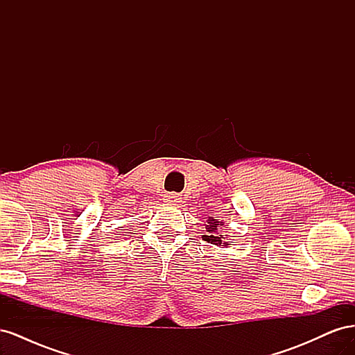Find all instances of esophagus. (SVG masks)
<instances>
[{
  "label": "esophagus",
  "mask_w": 355,
  "mask_h": 355,
  "mask_svg": "<svg viewBox=\"0 0 355 355\" xmlns=\"http://www.w3.org/2000/svg\"><path fill=\"white\" fill-rule=\"evenodd\" d=\"M180 200H182L180 196L176 194V192H168V194L164 196V201L168 204H178V202H180Z\"/></svg>",
  "instance_id": "esophagus-1"
}]
</instances>
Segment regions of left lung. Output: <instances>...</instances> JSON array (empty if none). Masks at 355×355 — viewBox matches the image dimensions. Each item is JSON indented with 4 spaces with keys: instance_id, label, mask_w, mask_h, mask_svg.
<instances>
[{
    "instance_id": "obj_1",
    "label": "left lung",
    "mask_w": 355,
    "mask_h": 355,
    "mask_svg": "<svg viewBox=\"0 0 355 355\" xmlns=\"http://www.w3.org/2000/svg\"><path fill=\"white\" fill-rule=\"evenodd\" d=\"M223 222H219L218 219H213V218H209L207 220V225H206V230L209 232V235H204L202 240H206L207 243L210 244H216V245H228L227 241H223V235L219 234V230L222 228Z\"/></svg>"
}]
</instances>
